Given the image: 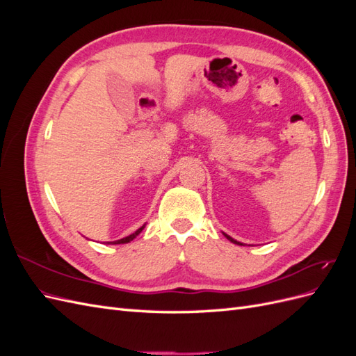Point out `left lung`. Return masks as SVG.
Masks as SVG:
<instances>
[{"label": "left lung", "mask_w": 356, "mask_h": 356, "mask_svg": "<svg viewBox=\"0 0 356 356\" xmlns=\"http://www.w3.org/2000/svg\"><path fill=\"white\" fill-rule=\"evenodd\" d=\"M224 236H225V238H227L230 242H233V243H236V245H243V243H241V242H238V241H234L233 238H230V236L229 234H225V233H222Z\"/></svg>", "instance_id": "obj_1"}]
</instances>
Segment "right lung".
I'll use <instances>...</instances> for the list:
<instances>
[{
  "label": "right lung",
  "instance_id": "1",
  "mask_svg": "<svg viewBox=\"0 0 356 356\" xmlns=\"http://www.w3.org/2000/svg\"><path fill=\"white\" fill-rule=\"evenodd\" d=\"M144 227H145V224L143 225V227H139L136 232H134L132 234H129V236H126V238H123V239H118V241H114V242H106L108 245H122V243H129L131 241H134L136 236L141 233L143 230H144Z\"/></svg>",
  "mask_w": 356,
  "mask_h": 356
}]
</instances>
